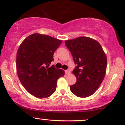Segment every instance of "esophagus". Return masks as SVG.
Listing matches in <instances>:
<instances>
[{
  "label": "esophagus",
  "instance_id": "obj_1",
  "mask_svg": "<svg viewBox=\"0 0 125 125\" xmlns=\"http://www.w3.org/2000/svg\"><path fill=\"white\" fill-rule=\"evenodd\" d=\"M65 73H66V75H69L71 73V71H70V70H65Z\"/></svg>",
  "mask_w": 125,
  "mask_h": 125
}]
</instances>
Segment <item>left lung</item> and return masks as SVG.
I'll list each match as a JSON object with an SVG mask.
<instances>
[{
  "instance_id": "left-lung-1",
  "label": "left lung",
  "mask_w": 125,
  "mask_h": 125,
  "mask_svg": "<svg viewBox=\"0 0 125 125\" xmlns=\"http://www.w3.org/2000/svg\"><path fill=\"white\" fill-rule=\"evenodd\" d=\"M76 64L73 73L76 83L70 87L73 94L79 97H89L101 85L106 70V56L97 41L80 37L65 41Z\"/></svg>"
}]
</instances>
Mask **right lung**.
Returning <instances> with one entry per match:
<instances>
[{
  "label": "right lung",
  "instance_id": "1",
  "mask_svg": "<svg viewBox=\"0 0 125 125\" xmlns=\"http://www.w3.org/2000/svg\"><path fill=\"white\" fill-rule=\"evenodd\" d=\"M62 40L34 33L21 43L17 52L16 68L21 83L29 94L43 98L50 96L57 88V80L64 71L49 64Z\"/></svg>",
  "mask_w": 125,
  "mask_h": 125
}]
</instances>
